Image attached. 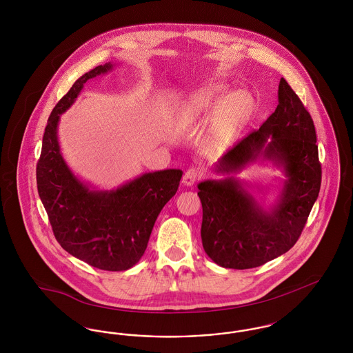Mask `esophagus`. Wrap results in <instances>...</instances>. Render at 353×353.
I'll return each mask as SVG.
<instances>
[{
	"mask_svg": "<svg viewBox=\"0 0 353 353\" xmlns=\"http://www.w3.org/2000/svg\"><path fill=\"white\" fill-rule=\"evenodd\" d=\"M202 170L199 168H189L185 172L184 177H183V183L185 186H192L197 180H200L202 177Z\"/></svg>",
	"mask_w": 353,
	"mask_h": 353,
	"instance_id": "1",
	"label": "esophagus"
}]
</instances>
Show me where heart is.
Wrapping results in <instances>:
<instances>
[{
    "label": "heart",
    "mask_w": 353,
    "mask_h": 353,
    "mask_svg": "<svg viewBox=\"0 0 353 353\" xmlns=\"http://www.w3.org/2000/svg\"><path fill=\"white\" fill-rule=\"evenodd\" d=\"M226 85L222 83L202 85L184 101L180 111L181 119L186 123H194L214 114V134L217 140L222 141L235 134L249 117L252 101L243 91L229 95H226Z\"/></svg>",
    "instance_id": "1"
}]
</instances>
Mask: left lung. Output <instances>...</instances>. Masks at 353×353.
I'll return each mask as SVG.
<instances>
[{
	"instance_id": "obj_1",
	"label": "left lung",
	"mask_w": 353,
	"mask_h": 353,
	"mask_svg": "<svg viewBox=\"0 0 353 353\" xmlns=\"http://www.w3.org/2000/svg\"><path fill=\"white\" fill-rule=\"evenodd\" d=\"M278 101L259 130L238 141L217 164V172L232 173L259 156L274 161L287 177L278 202L263 209L234 177L199 184L202 246L226 269L258 268L288 252L319 196L321 165L312 118L283 78Z\"/></svg>"
}]
</instances>
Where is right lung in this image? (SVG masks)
I'll list each match as a JSON object with an SVG mask.
<instances>
[{"mask_svg": "<svg viewBox=\"0 0 353 353\" xmlns=\"http://www.w3.org/2000/svg\"><path fill=\"white\" fill-rule=\"evenodd\" d=\"M112 68L105 63L83 74L54 107L37 163V188L52 233L68 254L97 269L124 271L143 256L157 216L179 189L183 170L145 173L114 190H91L72 174L59 150V117L87 81Z\"/></svg>", "mask_w": 353, "mask_h": 353, "instance_id": "right-lung-1", "label": "right lung"}]
</instances>
